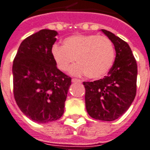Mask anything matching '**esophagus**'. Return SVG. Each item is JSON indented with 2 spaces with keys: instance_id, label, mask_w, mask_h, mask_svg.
<instances>
[{
  "instance_id": "obj_1",
  "label": "esophagus",
  "mask_w": 150,
  "mask_h": 150,
  "mask_svg": "<svg viewBox=\"0 0 150 150\" xmlns=\"http://www.w3.org/2000/svg\"><path fill=\"white\" fill-rule=\"evenodd\" d=\"M72 82H79V83H81V81L79 79H76V78H73V79H72Z\"/></svg>"
}]
</instances>
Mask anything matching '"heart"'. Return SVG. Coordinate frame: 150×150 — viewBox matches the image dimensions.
<instances>
[{"label":"heart","instance_id":"obj_1","mask_svg":"<svg viewBox=\"0 0 150 150\" xmlns=\"http://www.w3.org/2000/svg\"><path fill=\"white\" fill-rule=\"evenodd\" d=\"M52 56L59 69L71 67L73 75H84L92 79L103 77L110 70L115 59V49L108 38L97 35H76L63 40L62 47L54 45Z\"/></svg>","mask_w":150,"mask_h":150}]
</instances>
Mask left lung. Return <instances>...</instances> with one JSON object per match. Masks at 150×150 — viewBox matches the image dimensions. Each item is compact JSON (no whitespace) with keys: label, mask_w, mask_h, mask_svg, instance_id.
Segmentation results:
<instances>
[{"label":"left lung","mask_w":150,"mask_h":150,"mask_svg":"<svg viewBox=\"0 0 150 150\" xmlns=\"http://www.w3.org/2000/svg\"><path fill=\"white\" fill-rule=\"evenodd\" d=\"M112 42L116 56L108 76L92 82H84L85 106L90 116L102 121H113L128 110L136 96L138 66L127 42L111 31L102 29Z\"/></svg>","instance_id":"8db88e82"}]
</instances>
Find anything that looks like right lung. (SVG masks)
Segmentation results:
<instances>
[{
	"mask_svg": "<svg viewBox=\"0 0 150 150\" xmlns=\"http://www.w3.org/2000/svg\"><path fill=\"white\" fill-rule=\"evenodd\" d=\"M58 32L42 29L20 44L13 65V93L21 111L34 122L60 119L71 77L57 68L51 50Z\"/></svg>",
	"mask_w": 150,
	"mask_h": 150,
	"instance_id": "obj_1",
	"label": "right lung"
}]
</instances>
